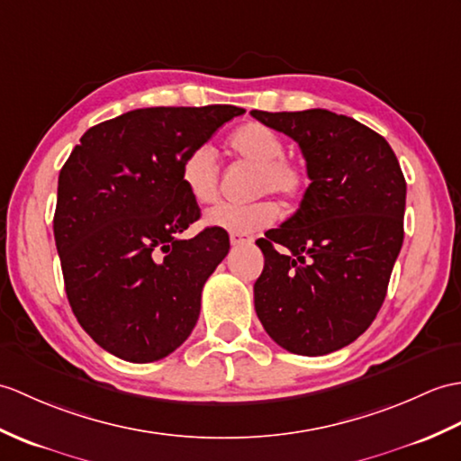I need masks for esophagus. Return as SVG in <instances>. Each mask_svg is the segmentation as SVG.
<instances>
[{
    "label": "esophagus",
    "instance_id": "esophagus-1",
    "mask_svg": "<svg viewBox=\"0 0 461 461\" xmlns=\"http://www.w3.org/2000/svg\"><path fill=\"white\" fill-rule=\"evenodd\" d=\"M248 241H249L248 235H243V233H230V243L233 245V248H238V245H243V243H248Z\"/></svg>",
    "mask_w": 461,
    "mask_h": 461
}]
</instances>
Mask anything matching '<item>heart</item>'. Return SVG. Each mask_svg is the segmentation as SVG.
<instances>
[{"instance_id": "heart-1", "label": "heart", "mask_w": 461, "mask_h": 461, "mask_svg": "<svg viewBox=\"0 0 461 461\" xmlns=\"http://www.w3.org/2000/svg\"><path fill=\"white\" fill-rule=\"evenodd\" d=\"M235 157L255 165L253 194H276L285 204L301 200L308 186L306 168L285 157V141L263 123H248L230 137ZM180 185L196 204H210L220 192V167L213 147H192L180 163ZM279 206L273 200H255L251 204H218L206 212L204 223L231 233H251L273 226Z\"/></svg>"}]
</instances>
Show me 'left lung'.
Masks as SVG:
<instances>
[{
    "label": "left lung",
    "instance_id": "8db88e82",
    "mask_svg": "<svg viewBox=\"0 0 461 461\" xmlns=\"http://www.w3.org/2000/svg\"><path fill=\"white\" fill-rule=\"evenodd\" d=\"M251 115L298 143L310 185L301 208L257 240L255 312L296 356L349 346L375 320L402 248L406 182L384 137L328 110ZM281 250H276L278 245Z\"/></svg>",
    "mask_w": 461,
    "mask_h": 461
}]
</instances>
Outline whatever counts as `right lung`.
Returning <instances> with one entry per match:
<instances>
[{"mask_svg": "<svg viewBox=\"0 0 461 461\" xmlns=\"http://www.w3.org/2000/svg\"><path fill=\"white\" fill-rule=\"evenodd\" d=\"M245 110L143 108L90 127L59 175L55 241L80 326L112 356L167 357L194 330L202 288L230 251L208 228L180 240L200 208L180 163Z\"/></svg>", "mask_w": 461, "mask_h": 461, "instance_id": "obj_1", "label": "right lung"}]
</instances>
